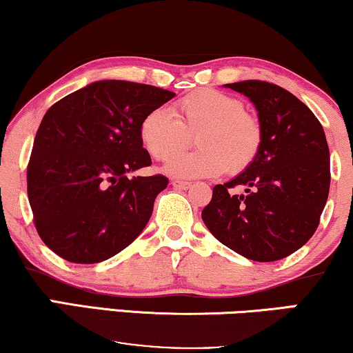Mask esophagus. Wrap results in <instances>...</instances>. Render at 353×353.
Returning <instances> with one entry per match:
<instances>
[{
    "instance_id": "obj_1",
    "label": "esophagus",
    "mask_w": 353,
    "mask_h": 353,
    "mask_svg": "<svg viewBox=\"0 0 353 353\" xmlns=\"http://www.w3.org/2000/svg\"><path fill=\"white\" fill-rule=\"evenodd\" d=\"M171 185L174 188H179V190H187V188L192 187L190 182H183V181H172Z\"/></svg>"
}]
</instances>
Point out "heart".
Segmentation results:
<instances>
[{
  "mask_svg": "<svg viewBox=\"0 0 353 353\" xmlns=\"http://www.w3.org/2000/svg\"><path fill=\"white\" fill-rule=\"evenodd\" d=\"M195 135L196 151L175 153ZM143 147L157 160H168L165 170L174 177H214L241 172L254 161L262 131L254 117L245 112L240 99L216 89H201L181 99L172 113L155 108L142 120Z\"/></svg>",
  "mask_w": 353,
  "mask_h": 353,
  "instance_id": "obj_1",
  "label": "heart"
}]
</instances>
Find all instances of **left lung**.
<instances>
[{
	"label": "left lung",
	"mask_w": 353,
	"mask_h": 353,
	"mask_svg": "<svg viewBox=\"0 0 353 353\" xmlns=\"http://www.w3.org/2000/svg\"><path fill=\"white\" fill-rule=\"evenodd\" d=\"M257 110L262 131L254 161L212 188L203 222L222 245L256 262H274L310 240L330 193V148L309 107L276 84H224ZM233 186H245L235 196Z\"/></svg>",
	"instance_id": "1"
}]
</instances>
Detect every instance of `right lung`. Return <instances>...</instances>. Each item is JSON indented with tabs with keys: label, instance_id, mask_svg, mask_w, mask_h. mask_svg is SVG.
Masks as SVG:
<instances>
[{
	"label": "right lung",
	"instance_id": "add662e5",
	"mask_svg": "<svg viewBox=\"0 0 353 353\" xmlns=\"http://www.w3.org/2000/svg\"><path fill=\"white\" fill-rule=\"evenodd\" d=\"M176 94L123 79L94 81L46 112L27 170L34 225L49 250L75 264L113 257L145 228L165 176L150 166L142 120Z\"/></svg>",
	"mask_w": 353,
	"mask_h": 353
}]
</instances>
